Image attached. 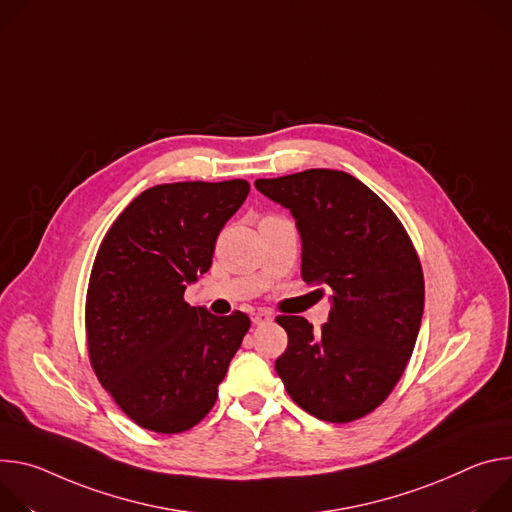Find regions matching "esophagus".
Returning a JSON list of instances; mask_svg holds the SVG:
<instances>
[{
	"instance_id": "esophagus-1",
	"label": "esophagus",
	"mask_w": 512,
	"mask_h": 512,
	"mask_svg": "<svg viewBox=\"0 0 512 512\" xmlns=\"http://www.w3.org/2000/svg\"><path fill=\"white\" fill-rule=\"evenodd\" d=\"M252 321H254L256 325H262V323H270V321H272V313H270V311H264V309H260V311L252 313Z\"/></svg>"
}]
</instances>
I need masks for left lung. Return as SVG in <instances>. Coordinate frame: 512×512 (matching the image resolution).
Masks as SVG:
<instances>
[{
  "instance_id": "obj_1",
  "label": "left lung",
  "mask_w": 512,
  "mask_h": 512,
  "mask_svg": "<svg viewBox=\"0 0 512 512\" xmlns=\"http://www.w3.org/2000/svg\"><path fill=\"white\" fill-rule=\"evenodd\" d=\"M254 185L293 213L301 276L331 293L321 331L305 317H276L289 335L276 374L309 415L356 421L390 394L417 342L425 282L413 242L390 207L344 170L309 168Z\"/></svg>"
}]
</instances>
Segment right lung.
I'll return each instance as SVG.
<instances>
[{"instance_id":"add662e5","label":"right lung","mask_w":512,"mask_h":512,"mask_svg":"<svg viewBox=\"0 0 512 512\" xmlns=\"http://www.w3.org/2000/svg\"><path fill=\"white\" fill-rule=\"evenodd\" d=\"M248 181L168 183L140 193L105 234L89 278L91 366L140 427L181 433L215 405L250 317L211 315L185 289L211 266L217 236Z\"/></svg>"}]
</instances>
